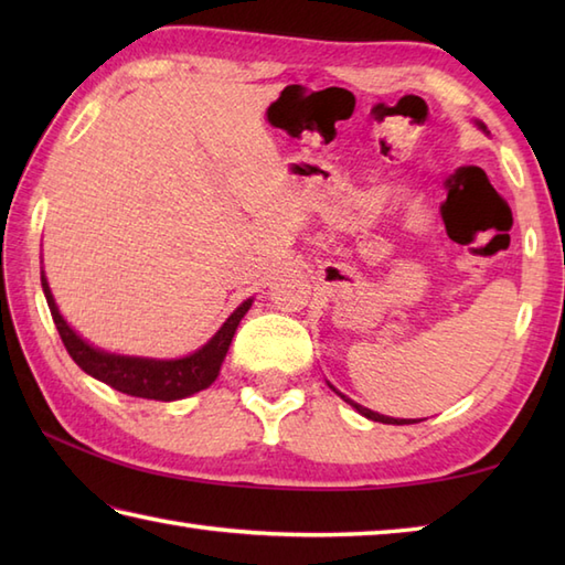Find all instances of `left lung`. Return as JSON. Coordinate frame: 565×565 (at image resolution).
<instances>
[{
  "label": "left lung",
  "instance_id": "obj_1",
  "mask_svg": "<svg viewBox=\"0 0 565 565\" xmlns=\"http://www.w3.org/2000/svg\"><path fill=\"white\" fill-rule=\"evenodd\" d=\"M332 388V386H330ZM332 391H338V388H332ZM340 393V391H338ZM342 395V393H340ZM344 398V395H342ZM347 403H350L352 407H356L359 413H362L364 417H369V419H374V423H383V425H411V423H415V419H395V417H386V415H379V413H374V411H369V407H362V405H356V403H352L350 398H344ZM419 423V419H417Z\"/></svg>",
  "mask_w": 565,
  "mask_h": 565
}]
</instances>
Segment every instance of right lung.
Masks as SVG:
<instances>
[{"label":"right lung","mask_w":565,"mask_h":565,"mask_svg":"<svg viewBox=\"0 0 565 565\" xmlns=\"http://www.w3.org/2000/svg\"><path fill=\"white\" fill-rule=\"evenodd\" d=\"M43 294L55 328L60 332L67 354L75 359V364L87 371L89 376L104 381L106 386L121 391L134 398H148V401H179L186 398L191 393H199L209 388L221 371L223 359L227 354V347L233 342V334L239 326V320L249 310L252 301H245L235 313L223 322V328L213 334V340L201 347L199 352L184 359H174V362H154V359H136V356H118L109 352H99L77 338L63 316L57 313V306L53 301L51 286H47L45 276L41 274Z\"/></svg>","instance_id":"1"}]
</instances>
